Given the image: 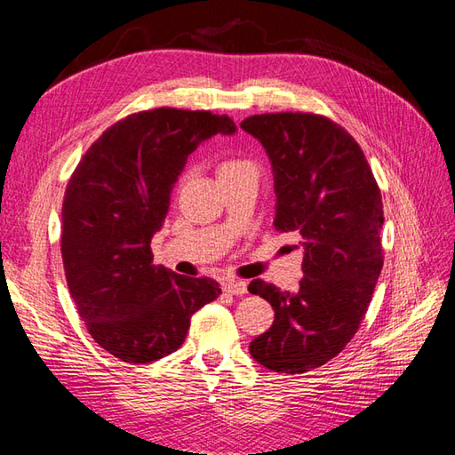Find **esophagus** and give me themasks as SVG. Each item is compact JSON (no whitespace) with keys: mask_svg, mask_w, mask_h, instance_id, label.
Instances as JSON below:
<instances>
[{"mask_svg":"<svg viewBox=\"0 0 455 455\" xmlns=\"http://www.w3.org/2000/svg\"><path fill=\"white\" fill-rule=\"evenodd\" d=\"M222 287H225V291L230 295H244L248 291V283L240 282V279H227Z\"/></svg>","mask_w":455,"mask_h":455,"instance_id":"34e87169","label":"esophagus"}]
</instances>
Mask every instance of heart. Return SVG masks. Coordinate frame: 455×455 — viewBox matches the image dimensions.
<instances>
[{
    "instance_id": "obj_1",
    "label": "heart",
    "mask_w": 455,
    "mask_h": 455,
    "mask_svg": "<svg viewBox=\"0 0 455 455\" xmlns=\"http://www.w3.org/2000/svg\"><path fill=\"white\" fill-rule=\"evenodd\" d=\"M250 162H244V160H225L219 166V173H225V172H233V170H238V168H244L248 166Z\"/></svg>"
}]
</instances>
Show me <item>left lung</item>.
Returning a JSON list of instances; mask_svg holds the SVG:
<instances>
[{"mask_svg": "<svg viewBox=\"0 0 455 455\" xmlns=\"http://www.w3.org/2000/svg\"><path fill=\"white\" fill-rule=\"evenodd\" d=\"M240 127L272 162L275 228L303 246L297 291L248 287L275 313L250 354L272 371L307 373L344 350L370 307L383 267L381 191L360 144L321 115L264 113Z\"/></svg>", "mask_w": 455, "mask_h": 455, "instance_id": "obj_1", "label": "left lung"}]
</instances>
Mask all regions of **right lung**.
I'll return each instance as SVG.
<instances>
[{"label":"right lung","instance_id":"obj_1","mask_svg":"<svg viewBox=\"0 0 455 455\" xmlns=\"http://www.w3.org/2000/svg\"><path fill=\"white\" fill-rule=\"evenodd\" d=\"M235 132L233 119L211 111L134 113L92 144L68 181L60 248L68 289L93 340L123 362L176 352L193 313L220 293L215 279L154 266L150 240L189 154Z\"/></svg>","mask_w":455,"mask_h":455}]
</instances>
